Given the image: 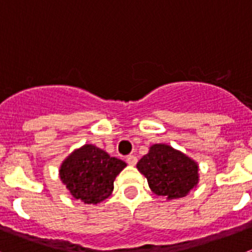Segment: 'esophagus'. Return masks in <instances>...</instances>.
I'll list each match as a JSON object with an SVG mask.
<instances>
[{"mask_svg":"<svg viewBox=\"0 0 252 252\" xmlns=\"http://www.w3.org/2000/svg\"><path fill=\"white\" fill-rule=\"evenodd\" d=\"M126 161H127L128 165H136L137 158L135 157V155H128V157L126 158Z\"/></svg>","mask_w":252,"mask_h":252,"instance_id":"esophagus-1","label":"esophagus"}]
</instances>
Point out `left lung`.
Here are the masks:
<instances>
[{
	"label": "left lung",
	"instance_id": "1",
	"mask_svg": "<svg viewBox=\"0 0 252 252\" xmlns=\"http://www.w3.org/2000/svg\"><path fill=\"white\" fill-rule=\"evenodd\" d=\"M136 168L145 175L151 190L166 199L186 197L199 180L197 162L166 144L151 145Z\"/></svg>",
	"mask_w": 252,
	"mask_h": 252
}]
</instances>
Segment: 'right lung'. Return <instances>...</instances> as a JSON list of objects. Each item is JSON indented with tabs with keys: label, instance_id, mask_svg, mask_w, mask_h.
<instances>
[{
	"label": "right lung",
	"instance_id": "right-lung-1",
	"mask_svg": "<svg viewBox=\"0 0 252 252\" xmlns=\"http://www.w3.org/2000/svg\"><path fill=\"white\" fill-rule=\"evenodd\" d=\"M126 162L102 149L86 144L73 151L60 165V179L75 199L97 204L111 195L116 177Z\"/></svg>",
	"mask_w": 252,
	"mask_h": 252
}]
</instances>
